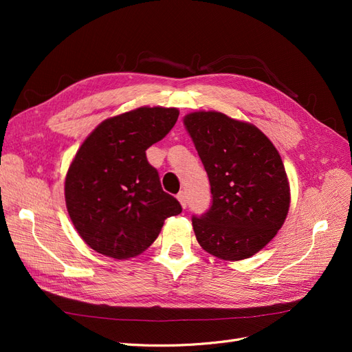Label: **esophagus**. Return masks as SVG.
<instances>
[{
    "mask_svg": "<svg viewBox=\"0 0 352 352\" xmlns=\"http://www.w3.org/2000/svg\"><path fill=\"white\" fill-rule=\"evenodd\" d=\"M177 201L180 202V206H182L184 208H186L188 206V198H186V192H184V190H180V192L176 195Z\"/></svg>",
    "mask_w": 352,
    "mask_h": 352,
    "instance_id": "34e87169",
    "label": "esophagus"
}]
</instances>
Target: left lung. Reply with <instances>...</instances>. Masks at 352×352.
Masks as SVG:
<instances>
[{"label": "left lung", "mask_w": 352, "mask_h": 352, "mask_svg": "<svg viewBox=\"0 0 352 352\" xmlns=\"http://www.w3.org/2000/svg\"><path fill=\"white\" fill-rule=\"evenodd\" d=\"M184 123L212 195L210 210L192 217L197 241L221 260L250 258L276 236L289 210L282 158L258 127L223 113L195 111Z\"/></svg>", "instance_id": "1"}]
</instances>
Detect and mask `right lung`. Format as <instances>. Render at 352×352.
<instances>
[{"label":"right lung","mask_w":352,"mask_h":352,"mask_svg":"<svg viewBox=\"0 0 352 352\" xmlns=\"http://www.w3.org/2000/svg\"><path fill=\"white\" fill-rule=\"evenodd\" d=\"M177 117V109L140 107L104 120L80 145L65 197L74 229L94 251L117 260L140 255L164 220L182 212L145 154Z\"/></svg>","instance_id":"right-lung-1"}]
</instances>
